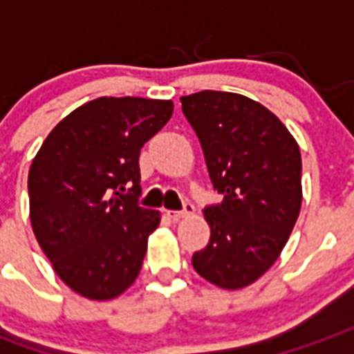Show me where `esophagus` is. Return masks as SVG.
<instances>
[{
    "mask_svg": "<svg viewBox=\"0 0 354 354\" xmlns=\"http://www.w3.org/2000/svg\"><path fill=\"white\" fill-rule=\"evenodd\" d=\"M169 214L170 219H174L178 221L180 217H185V216H191V214H195V206L191 203H184V210H172V212H167Z\"/></svg>",
    "mask_w": 354,
    "mask_h": 354,
    "instance_id": "esophagus-1",
    "label": "esophagus"
}]
</instances>
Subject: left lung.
Returning a JSON list of instances; mask_svg holds the SVG:
<instances>
[{
  "mask_svg": "<svg viewBox=\"0 0 354 354\" xmlns=\"http://www.w3.org/2000/svg\"><path fill=\"white\" fill-rule=\"evenodd\" d=\"M223 195L204 208L210 242L193 268L221 289H242L276 263L302 204V157L276 114L250 97L204 90L180 97Z\"/></svg>",
  "mask_w": 354,
  "mask_h": 354,
  "instance_id": "obj_1",
  "label": "left lung"
}]
</instances>
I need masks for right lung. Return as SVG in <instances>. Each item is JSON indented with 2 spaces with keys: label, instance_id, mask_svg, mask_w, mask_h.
<instances>
[{
  "label": "right lung",
  "instance_id": "obj_1",
  "mask_svg": "<svg viewBox=\"0 0 354 354\" xmlns=\"http://www.w3.org/2000/svg\"><path fill=\"white\" fill-rule=\"evenodd\" d=\"M172 101L99 97L50 131L30 167V219L65 285L111 300L135 283L159 212L138 206L140 148Z\"/></svg>",
  "mask_w": 354,
  "mask_h": 354
}]
</instances>
